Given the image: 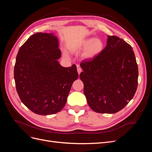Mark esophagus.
Listing matches in <instances>:
<instances>
[{
    "label": "esophagus",
    "mask_w": 152,
    "mask_h": 152,
    "mask_svg": "<svg viewBox=\"0 0 152 152\" xmlns=\"http://www.w3.org/2000/svg\"><path fill=\"white\" fill-rule=\"evenodd\" d=\"M82 71V68H81L80 67H79V66H78V67H77V72H78V73H79V74H80V73H81Z\"/></svg>",
    "instance_id": "34e87169"
}]
</instances>
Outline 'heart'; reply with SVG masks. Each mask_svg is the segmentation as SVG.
Wrapping results in <instances>:
<instances>
[{"label":"heart","instance_id":"b5f03b06","mask_svg":"<svg viewBox=\"0 0 152 152\" xmlns=\"http://www.w3.org/2000/svg\"><path fill=\"white\" fill-rule=\"evenodd\" d=\"M82 47H87L84 56L86 58L93 57L102 51L103 48V44L99 39H87L81 45Z\"/></svg>","mask_w":152,"mask_h":152}]
</instances>
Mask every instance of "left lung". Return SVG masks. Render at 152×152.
Masks as SVG:
<instances>
[{"label": "left lung", "mask_w": 152, "mask_h": 152, "mask_svg": "<svg viewBox=\"0 0 152 152\" xmlns=\"http://www.w3.org/2000/svg\"><path fill=\"white\" fill-rule=\"evenodd\" d=\"M108 37L103 50L80 64L87 103L100 113L120 111L134 97L137 87L138 68L132 47L118 37Z\"/></svg>", "instance_id": "left-lung-1"}]
</instances>
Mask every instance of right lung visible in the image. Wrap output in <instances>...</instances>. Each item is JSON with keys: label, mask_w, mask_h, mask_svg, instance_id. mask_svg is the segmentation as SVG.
Returning a JSON list of instances; mask_svg holds the SVG:
<instances>
[{"label": "right lung", "mask_w": 152, "mask_h": 152, "mask_svg": "<svg viewBox=\"0 0 152 152\" xmlns=\"http://www.w3.org/2000/svg\"><path fill=\"white\" fill-rule=\"evenodd\" d=\"M60 57L57 37L46 33L32 35L18 53L14 69L16 89L21 102L36 114L60 112L79 77L75 65H59Z\"/></svg>", "instance_id": "right-lung-1"}]
</instances>
